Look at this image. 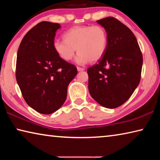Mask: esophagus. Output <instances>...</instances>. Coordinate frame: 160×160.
Wrapping results in <instances>:
<instances>
[{"instance_id": "esophagus-1", "label": "esophagus", "mask_w": 160, "mask_h": 160, "mask_svg": "<svg viewBox=\"0 0 160 160\" xmlns=\"http://www.w3.org/2000/svg\"><path fill=\"white\" fill-rule=\"evenodd\" d=\"M77 69L78 71H82V70H85V68H80V67H77Z\"/></svg>"}]
</instances>
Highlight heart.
Listing matches in <instances>:
<instances>
[{"label": "heart", "instance_id": "heart-1", "mask_svg": "<svg viewBox=\"0 0 160 160\" xmlns=\"http://www.w3.org/2000/svg\"><path fill=\"white\" fill-rule=\"evenodd\" d=\"M63 39H56L53 48L58 56L69 61L78 53L76 61L85 64L100 60L106 52L108 37L106 29L100 25L74 26L63 34Z\"/></svg>", "mask_w": 160, "mask_h": 160}]
</instances>
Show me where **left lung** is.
<instances>
[{
    "mask_svg": "<svg viewBox=\"0 0 160 160\" xmlns=\"http://www.w3.org/2000/svg\"><path fill=\"white\" fill-rule=\"evenodd\" d=\"M106 29V52L98 63L88 68L91 97L102 107L114 109L128 100L138 86L142 55L134 34L113 17L97 20Z\"/></svg>",
    "mask_w": 160,
    "mask_h": 160,
    "instance_id": "obj_1",
    "label": "left lung"
}]
</instances>
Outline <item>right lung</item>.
<instances>
[{
  "label": "right lung",
  "mask_w": 160,
  "mask_h": 160,
  "mask_svg": "<svg viewBox=\"0 0 160 160\" xmlns=\"http://www.w3.org/2000/svg\"><path fill=\"white\" fill-rule=\"evenodd\" d=\"M58 23L43 21L32 28L19 47L16 80L24 99L43 114H50L63 104L69 83L77 68L63 60L53 48Z\"/></svg>",
  "instance_id": "right-lung-1"
}]
</instances>
